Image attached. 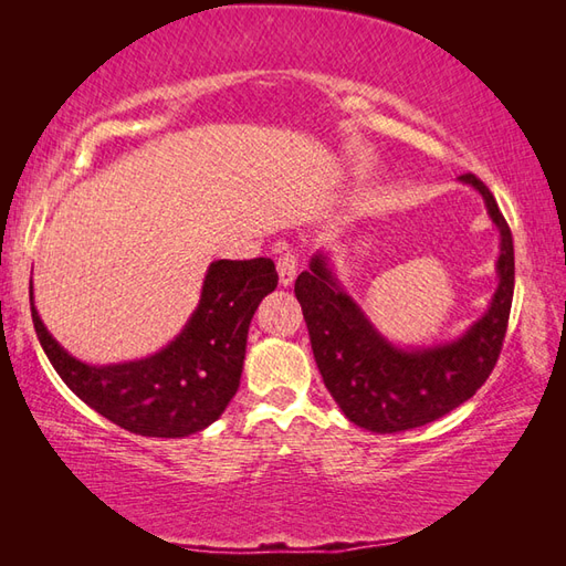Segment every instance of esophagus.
<instances>
[{
    "label": "esophagus",
    "instance_id": "34e87169",
    "mask_svg": "<svg viewBox=\"0 0 566 566\" xmlns=\"http://www.w3.org/2000/svg\"><path fill=\"white\" fill-rule=\"evenodd\" d=\"M276 272H280L282 286H292L296 280V255H292V252L280 255V260H276Z\"/></svg>",
    "mask_w": 566,
    "mask_h": 566
}]
</instances>
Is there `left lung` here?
Listing matches in <instances>:
<instances>
[{
  "instance_id": "left-lung-1",
  "label": "left lung",
  "mask_w": 566,
  "mask_h": 566,
  "mask_svg": "<svg viewBox=\"0 0 566 566\" xmlns=\"http://www.w3.org/2000/svg\"><path fill=\"white\" fill-rule=\"evenodd\" d=\"M460 182L472 185L484 197L501 233L494 298L462 338L401 350L381 338L353 296L340 290L323 252L296 276L294 294L304 311L323 384L347 420L359 428L401 432L438 420L472 399L499 363L515 284L513 235L482 179L467 172Z\"/></svg>"
}]
</instances>
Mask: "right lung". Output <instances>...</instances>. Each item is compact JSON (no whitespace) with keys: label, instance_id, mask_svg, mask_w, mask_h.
<instances>
[{"label":"right lung","instance_id":"add662e5","mask_svg":"<svg viewBox=\"0 0 566 566\" xmlns=\"http://www.w3.org/2000/svg\"><path fill=\"white\" fill-rule=\"evenodd\" d=\"M276 280L270 258L211 262L182 333L160 353L124 365L92 367L67 355L33 306V284L31 318L60 379L90 408L136 436L185 438L211 426L231 403L250 321Z\"/></svg>","mask_w":566,"mask_h":566}]
</instances>
